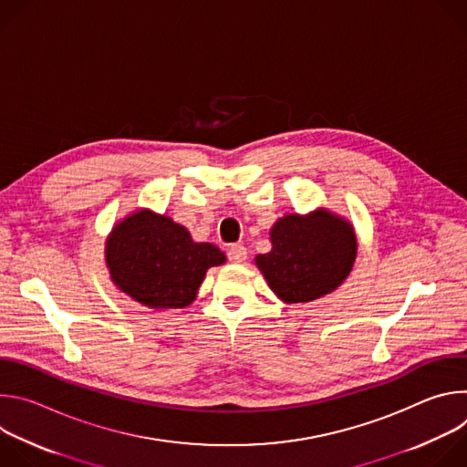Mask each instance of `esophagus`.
<instances>
[{"label": "esophagus", "instance_id": "1", "mask_svg": "<svg viewBox=\"0 0 467 467\" xmlns=\"http://www.w3.org/2000/svg\"><path fill=\"white\" fill-rule=\"evenodd\" d=\"M227 256H229V260L234 262V264H242V262L247 258V249H245L242 244H234V245L229 247Z\"/></svg>", "mask_w": 467, "mask_h": 467}]
</instances>
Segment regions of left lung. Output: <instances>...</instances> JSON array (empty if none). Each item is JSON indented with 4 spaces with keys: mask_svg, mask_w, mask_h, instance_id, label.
<instances>
[{
    "mask_svg": "<svg viewBox=\"0 0 467 467\" xmlns=\"http://www.w3.org/2000/svg\"><path fill=\"white\" fill-rule=\"evenodd\" d=\"M270 240L272 251L254 262L285 303H306L337 290L357 258L353 225L325 209L279 218Z\"/></svg>",
    "mask_w": 467,
    "mask_h": 467,
    "instance_id": "obj_1",
    "label": "left lung"
}]
</instances>
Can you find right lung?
<instances>
[{"mask_svg":"<svg viewBox=\"0 0 467 467\" xmlns=\"http://www.w3.org/2000/svg\"><path fill=\"white\" fill-rule=\"evenodd\" d=\"M105 262L112 283L144 306L184 308L225 254L214 244L193 242L171 218L142 209L114 225Z\"/></svg>","mask_w":467,"mask_h":467,"instance_id":"obj_1","label":"right lung"}]
</instances>
